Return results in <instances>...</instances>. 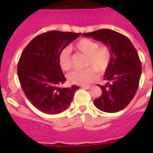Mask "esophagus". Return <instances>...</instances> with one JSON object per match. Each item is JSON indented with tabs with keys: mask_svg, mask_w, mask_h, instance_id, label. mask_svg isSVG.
<instances>
[{
	"mask_svg": "<svg viewBox=\"0 0 153 153\" xmlns=\"http://www.w3.org/2000/svg\"><path fill=\"white\" fill-rule=\"evenodd\" d=\"M83 89H86V90H90L91 88V86H81Z\"/></svg>",
	"mask_w": 153,
	"mask_h": 153,
	"instance_id": "esophagus-1",
	"label": "esophagus"
}]
</instances>
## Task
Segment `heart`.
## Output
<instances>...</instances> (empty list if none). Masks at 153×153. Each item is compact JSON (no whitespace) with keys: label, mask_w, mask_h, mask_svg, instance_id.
<instances>
[{"label":"heart","mask_w":153,"mask_h":153,"mask_svg":"<svg viewBox=\"0 0 153 153\" xmlns=\"http://www.w3.org/2000/svg\"><path fill=\"white\" fill-rule=\"evenodd\" d=\"M76 51L83 53L87 56L86 67L83 70H75L69 74V81L76 85H86L92 83L98 76L99 74H103L109 68L112 59L110 49L106 45H99L95 40L89 38H82L74 46ZM58 63L64 71L70 70L72 60L69 48H63L58 56Z\"/></svg>","instance_id":"heart-1"}]
</instances>
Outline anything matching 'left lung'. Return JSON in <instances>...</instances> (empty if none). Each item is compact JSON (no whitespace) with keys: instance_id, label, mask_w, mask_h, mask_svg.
Segmentation results:
<instances>
[{"instance_id":"1","label":"left lung","mask_w":153,"mask_h":153,"mask_svg":"<svg viewBox=\"0 0 153 153\" xmlns=\"http://www.w3.org/2000/svg\"><path fill=\"white\" fill-rule=\"evenodd\" d=\"M103 43L112 53V59L104 80L99 86L102 94L94 100L97 109L106 113H117L128 106L136 95L142 73V64L134 46L128 37L109 29L83 33Z\"/></svg>"}]
</instances>
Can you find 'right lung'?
Instances as JSON below:
<instances>
[{"label": "right lung", "mask_w": 153, "mask_h": 153, "mask_svg": "<svg viewBox=\"0 0 153 153\" xmlns=\"http://www.w3.org/2000/svg\"><path fill=\"white\" fill-rule=\"evenodd\" d=\"M80 33L51 30L36 36L23 51L17 65L21 88L33 106L47 114H57L70 106L79 86L62 88L66 78L58 63L60 51Z\"/></svg>", "instance_id": "add662e5"}]
</instances>
